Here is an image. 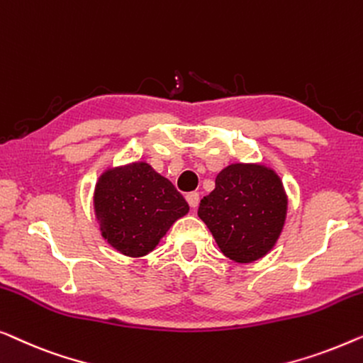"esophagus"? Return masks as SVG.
Returning <instances> with one entry per match:
<instances>
[{"label": "esophagus", "instance_id": "obj_1", "mask_svg": "<svg viewBox=\"0 0 363 363\" xmlns=\"http://www.w3.org/2000/svg\"><path fill=\"white\" fill-rule=\"evenodd\" d=\"M186 201L189 202V206H191L192 208H197L201 197H199L197 192H191V194H187V196H186Z\"/></svg>", "mask_w": 363, "mask_h": 363}]
</instances>
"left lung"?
<instances>
[{
  "mask_svg": "<svg viewBox=\"0 0 363 363\" xmlns=\"http://www.w3.org/2000/svg\"><path fill=\"white\" fill-rule=\"evenodd\" d=\"M288 213L281 177L263 162H232L216 177V189L201 201L197 216L220 252L235 263L268 255Z\"/></svg>",
  "mask_w": 363,
  "mask_h": 363,
  "instance_id": "1",
  "label": "left lung"
}]
</instances>
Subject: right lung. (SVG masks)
<instances>
[{
    "mask_svg": "<svg viewBox=\"0 0 363 363\" xmlns=\"http://www.w3.org/2000/svg\"><path fill=\"white\" fill-rule=\"evenodd\" d=\"M94 212L111 248L125 257L143 258L187 216L189 203L150 162L133 161L101 172L94 189Z\"/></svg>",
    "mask_w": 363,
    "mask_h": 363,
    "instance_id": "obj_1",
    "label": "right lung"
}]
</instances>
